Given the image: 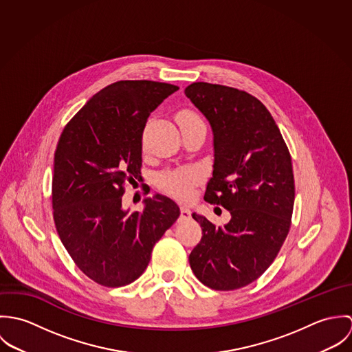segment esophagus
Returning <instances> with one entry per match:
<instances>
[{"instance_id": "34e87169", "label": "esophagus", "mask_w": 352, "mask_h": 352, "mask_svg": "<svg viewBox=\"0 0 352 352\" xmlns=\"http://www.w3.org/2000/svg\"><path fill=\"white\" fill-rule=\"evenodd\" d=\"M180 218L182 219H190L191 218V210L187 206L180 207Z\"/></svg>"}]
</instances>
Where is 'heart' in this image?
Returning <instances> with one entry per match:
<instances>
[{"label":"heart","mask_w":352,"mask_h":352,"mask_svg":"<svg viewBox=\"0 0 352 352\" xmlns=\"http://www.w3.org/2000/svg\"><path fill=\"white\" fill-rule=\"evenodd\" d=\"M199 118L197 113L191 111H182L177 115V119H197ZM201 172L195 168H180L175 170H168L160 175L158 184L162 190L169 192L170 195L186 199L192 194L194 186L199 182Z\"/></svg>","instance_id":"1"}]
</instances>
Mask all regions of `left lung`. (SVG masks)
Returning <instances> with one entry per match:
<instances>
[{"label": "left lung", "mask_w": 352, "mask_h": 352, "mask_svg": "<svg viewBox=\"0 0 352 352\" xmlns=\"http://www.w3.org/2000/svg\"><path fill=\"white\" fill-rule=\"evenodd\" d=\"M184 94L214 135L204 201L232 215L221 228L192 214L203 236L190 265L207 287L236 290L272 264L289 234L296 198L292 155L270 111L254 96L208 82H194Z\"/></svg>", "instance_id": "8db88e82"}]
</instances>
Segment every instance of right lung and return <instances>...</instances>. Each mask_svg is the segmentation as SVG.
I'll list each match as a JSON object with an SVG mask.
<instances>
[{
    "label": "right lung",
    "instance_id": "obj_1",
    "mask_svg": "<svg viewBox=\"0 0 352 352\" xmlns=\"http://www.w3.org/2000/svg\"><path fill=\"white\" fill-rule=\"evenodd\" d=\"M179 87L148 80L118 81L65 126L54 154L52 214L76 265L107 287L133 283L151 250L180 215L157 194L144 211L123 210L124 186L141 179L142 133L148 118Z\"/></svg>",
    "mask_w": 352,
    "mask_h": 352
}]
</instances>
